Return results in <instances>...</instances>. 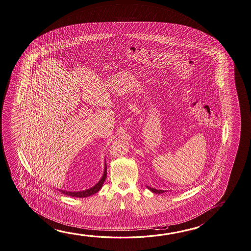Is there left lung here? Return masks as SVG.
Here are the masks:
<instances>
[{
  "mask_svg": "<svg viewBox=\"0 0 251 251\" xmlns=\"http://www.w3.org/2000/svg\"><path fill=\"white\" fill-rule=\"evenodd\" d=\"M147 188H148V189H150V190H151V192L155 193V194H163V193H164V192H166L164 191V190H157V189H155V188H153V187H148V186H147Z\"/></svg>",
  "mask_w": 251,
  "mask_h": 251,
  "instance_id": "left-lung-1",
  "label": "left lung"
}]
</instances>
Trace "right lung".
I'll list each match as a JSON object with an SVG mask.
<instances>
[{"label":"right lung","instance_id":"1","mask_svg":"<svg viewBox=\"0 0 251 251\" xmlns=\"http://www.w3.org/2000/svg\"><path fill=\"white\" fill-rule=\"evenodd\" d=\"M107 177V165H106V161H104V171L102 176L100 178V180L96 183L94 187H90L86 190H82V191L73 192V191H66V190H62V189H58L61 193H63L66 196H72V197H78V198H84V197H87V196H92L94 194H96L97 192L100 190L103 183H104L105 179Z\"/></svg>","mask_w":251,"mask_h":251}]
</instances>
